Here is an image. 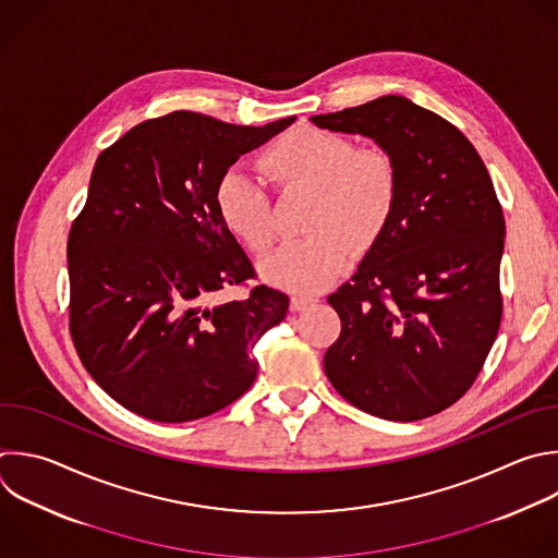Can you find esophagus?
<instances>
[{
    "label": "esophagus",
    "mask_w": 558,
    "mask_h": 558,
    "mask_svg": "<svg viewBox=\"0 0 558 558\" xmlns=\"http://www.w3.org/2000/svg\"><path fill=\"white\" fill-rule=\"evenodd\" d=\"M313 302H317L313 295H300V293H295V295H291V311H302V308L311 306Z\"/></svg>",
    "instance_id": "34e87169"
}]
</instances>
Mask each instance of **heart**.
I'll return each instance as SVG.
<instances>
[{
  "label": "heart",
  "mask_w": 558,
  "mask_h": 558,
  "mask_svg": "<svg viewBox=\"0 0 558 558\" xmlns=\"http://www.w3.org/2000/svg\"><path fill=\"white\" fill-rule=\"evenodd\" d=\"M260 168L280 193L313 191L311 236L284 243L265 265L267 282L295 293H315L330 284L350 263L354 247H373L386 232L399 199L395 157L377 146L295 126L265 146ZM223 226L256 256L278 239V219L265 183L230 168L215 189Z\"/></svg>",
  "instance_id": "obj_1"
}]
</instances>
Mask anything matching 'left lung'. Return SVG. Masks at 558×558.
<instances>
[{"label": "left lung", "instance_id": "obj_1", "mask_svg": "<svg viewBox=\"0 0 558 558\" xmlns=\"http://www.w3.org/2000/svg\"><path fill=\"white\" fill-rule=\"evenodd\" d=\"M311 120L373 137L399 168L386 232L328 295L341 332L326 377L373 416H434L475 384L501 322L506 223L490 174L458 126L403 96Z\"/></svg>", "mask_w": 558, "mask_h": 558}]
</instances>
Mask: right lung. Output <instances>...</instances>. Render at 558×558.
Wrapping results in <instances>:
<instances>
[{"label": "right lung", "mask_w": 558, "mask_h": 558, "mask_svg": "<svg viewBox=\"0 0 558 558\" xmlns=\"http://www.w3.org/2000/svg\"><path fill=\"white\" fill-rule=\"evenodd\" d=\"M295 118L239 126L172 111L126 131L94 166L68 239L70 332L94 381L157 423L210 416L250 390L256 341L289 311L258 284L223 226L215 189L243 155Z\"/></svg>", "instance_id": "1"}]
</instances>
